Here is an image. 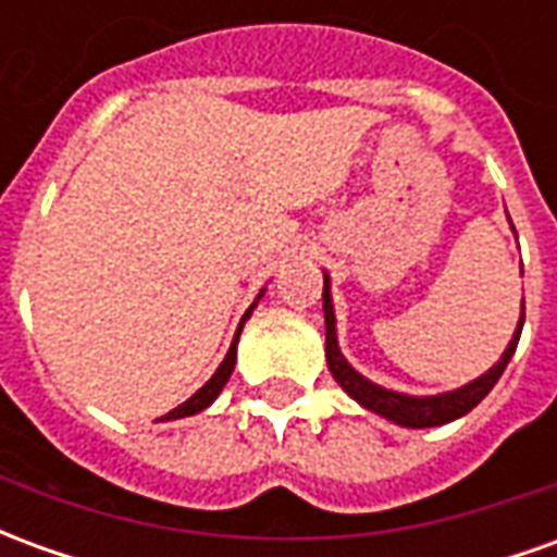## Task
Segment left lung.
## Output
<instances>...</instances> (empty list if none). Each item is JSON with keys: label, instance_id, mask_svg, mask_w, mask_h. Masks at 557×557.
Masks as SVG:
<instances>
[{"label": "left lung", "instance_id": "1", "mask_svg": "<svg viewBox=\"0 0 557 557\" xmlns=\"http://www.w3.org/2000/svg\"><path fill=\"white\" fill-rule=\"evenodd\" d=\"M513 226V223H510ZM516 232V230H513ZM322 310H325V358L327 370L337 379V385L349 394L355 403H361L367 411H375L382 414L391 423L397 426H409V430H426V426H442V423H450V420L462 418L468 411L478 406L480 399L490 394L495 382L502 379V373L507 370V363L513 358L516 343H519V334H522V325H525V298H522V315H519V325L513 331V339L507 343V349L498 358V363H492L490 370L483 375H478L474 382L456 387V391H447V394H435V397H411V394H399V391H391V387H382L363 379L355 367H351L343 351H339L337 343V315H334V301H331V280L325 274V289H322Z\"/></svg>", "mask_w": 557, "mask_h": 557}]
</instances>
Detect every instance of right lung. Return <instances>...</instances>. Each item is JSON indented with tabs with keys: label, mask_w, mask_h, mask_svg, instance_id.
I'll list each match as a JSON object with an SVG mask.
<instances>
[{
	"label": "right lung",
	"mask_w": 557,
	"mask_h": 557,
	"mask_svg": "<svg viewBox=\"0 0 557 557\" xmlns=\"http://www.w3.org/2000/svg\"><path fill=\"white\" fill-rule=\"evenodd\" d=\"M262 295H265V289H262V292H259V295H256V301L250 304V310L244 313L242 325H238V331H235V339H232V346H230V351H226V358H223V363H220V367H218V373L211 375V379H208L206 385H202V387H199V391H196L194 397L184 399V403H182V406H178V409H172L170 414H166V418H160V420L190 418V414H196V411L208 409V406H211V403H214V399L220 397V391H223V385L230 382L232 370H235V358H238V351H235V346H238V337H242L244 322L250 319V313H253V307H256V304H259V298H262Z\"/></svg>",
	"instance_id": "obj_1"
}]
</instances>
